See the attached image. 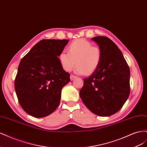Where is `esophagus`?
I'll return each instance as SVG.
<instances>
[{
    "label": "esophagus",
    "mask_w": 147,
    "mask_h": 147,
    "mask_svg": "<svg viewBox=\"0 0 147 147\" xmlns=\"http://www.w3.org/2000/svg\"><path fill=\"white\" fill-rule=\"evenodd\" d=\"M77 78V77L76 76H75V75H70V80L71 81H72V80H74V79H75Z\"/></svg>",
    "instance_id": "esophagus-1"
}]
</instances>
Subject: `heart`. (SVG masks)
Segmentation results:
<instances>
[{
	"mask_svg": "<svg viewBox=\"0 0 147 147\" xmlns=\"http://www.w3.org/2000/svg\"><path fill=\"white\" fill-rule=\"evenodd\" d=\"M69 53L61 52L59 61L63 69L69 72L75 64V72L77 74L90 75L99 67L102 59L100 49L83 38L73 41L68 47Z\"/></svg>",
	"mask_w": 147,
	"mask_h": 147,
	"instance_id": "heart-1",
	"label": "heart"
}]
</instances>
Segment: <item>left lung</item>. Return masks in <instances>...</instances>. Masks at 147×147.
Listing matches in <instances>:
<instances>
[{"label":"left lung","mask_w":147,"mask_h":147,"mask_svg":"<svg viewBox=\"0 0 147 147\" xmlns=\"http://www.w3.org/2000/svg\"><path fill=\"white\" fill-rule=\"evenodd\" d=\"M100 49L99 67L83 79L80 96L91 112L109 117L122 108L130 93V70L120 51L112 40L103 36L91 38Z\"/></svg>","instance_id":"1"}]
</instances>
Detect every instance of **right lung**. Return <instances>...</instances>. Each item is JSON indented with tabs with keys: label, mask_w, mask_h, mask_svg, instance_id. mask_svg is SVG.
<instances>
[{
	"label": "right lung",
	"mask_w": 147,
	"mask_h": 147,
	"mask_svg": "<svg viewBox=\"0 0 147 147\" xmlns=\"http://www.w3.org/2000/svg\"><path fill=\"white\" fill-rule=\"evenodd\" d=\"M68 42L42 40L20 61L15 89L21 107L30 116L47 117L59 106L62 89L70 81L59 61Z\"/></svg>",
	"instance_id": "right-lung-1"
}]
</instances>
